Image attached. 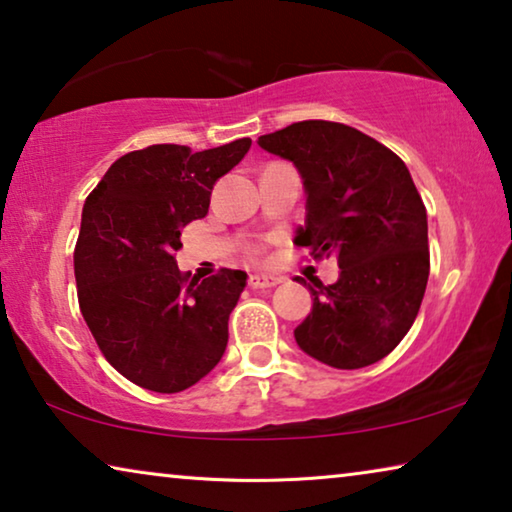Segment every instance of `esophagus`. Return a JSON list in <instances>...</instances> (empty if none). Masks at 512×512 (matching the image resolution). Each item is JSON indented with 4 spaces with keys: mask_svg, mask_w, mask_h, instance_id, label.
Returning <instances> with one entry per match:
<instances>
[{
    "mask_svg": "<svg viewBox=\"0 0 512 512\" xmlns=\"http://www.w3.org/2000/svg\"><path fill=\"white\" fill-rule=\"evenodd\" d=\"M248 285L253 289H269L280 285L278 276H266V273H255V276L248 278Z\"/></svg>",
    "mask_w": 512,
    "mask_h": 512,
    "instance_id": "esophagus-1",
    "label": "esophagus"
}]
</instances>
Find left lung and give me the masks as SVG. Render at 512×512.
Masks as SVG:
<instances>
[{
	"mask_svg": "<svg viewBox=\"0 0 512 512\" xmlns=\"http://www.w3.org/2000/svg\"><path fill=\"white\" fill-rule=\"evenodd\" d=\"M257 144L301 174L305 225L296 246L340 266L333 285L308 287L312 310L294 329L296 345L338 370L381 361L414 324L430 276L427 213L407 165L375 137L322 119Z\"/></svg>",
	"mask_w": 512,
	"mask_h": 512,
	"instance_id": "obj_1",
	"label": "left lung"
}]
</instances>
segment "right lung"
<instances>
[{
	"mask_svg": "<svg viewBox=\"0 0 512 512\" xmlns=\"http://www.w3.org/2000/svg\"><path fill=\"white\" fill-rule=\"evenodd\" d=\"M250 144L241 137L204 151L183 144L131 151L82 207L73 255L82 317L112 368L147 391H186L225 354L246 271L188 282L174 253L183 225L207 216L213 183Z\"/></svg>",
	"mask_w": 512,
	"mask_h": 512,
	"instance_id": "obj_1",
	"label": "right lung"
}]
</instances>
